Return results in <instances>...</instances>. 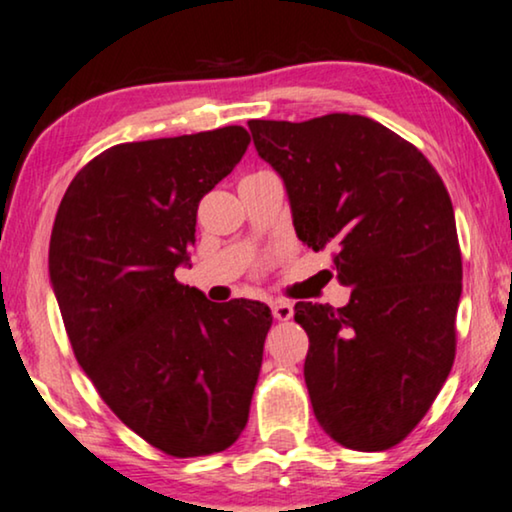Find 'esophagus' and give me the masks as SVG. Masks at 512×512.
Returning a JSON list of instances; mask_svg holds the SVG:
<instances>
[{
    "instance_id": "obj_1",
    "label": "esophagus",
    "mask_w": 512,
    "mask_h": 512,
    "mask_svg": "<svg viewBox=\"0 0 512 512\" xmlns=\"http://www.w3.org/2000/svg\"><path fill=\"white\" fill-rule=\"evenodd\" d=\"M272 315H275V320H280V322L291 320V315H294V303L272 301Z\"/></svg>"
}]
</instances>
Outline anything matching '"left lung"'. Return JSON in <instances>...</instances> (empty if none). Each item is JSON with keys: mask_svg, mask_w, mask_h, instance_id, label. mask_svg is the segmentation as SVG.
<instances>
[{"mask_svg": "<svg viewBox=\"0 0 512 512\" xmlns=\"http://www.w3.org/2000/svg\"><path fill=\"white\" fill-rule=\"evenodd\" d=\"M249 131L284 181L298 240L334 251L353 289L343 308H294L315 418L348 449L395 447L454 364L463 268L449 192L421 150L369 117L251 119Z\"/></svg>", "mask_w": 512, "mask_h": 512, "instance_id": "left-lung-1", "label": "left lung"}]
</instances>
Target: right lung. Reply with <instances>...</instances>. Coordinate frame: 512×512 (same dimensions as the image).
<instances>
[{
  "label": "right lung",
  "mask_w": 512,
  "mask_h": 512,
  "mask_svg": "<svg viewBox=\"0 0 512 512\" xmlns=\"http://www.w3.org/2000/svg\"><path fill=\"white\" fill-rule=\"evenodd\" d=\"M242 126L112 145L65 190L49 277L84 374L119 421L164 454L228 449L249 421L261 301H209L174 277L195 244L199 199L249 148Z\"/></svg>",
  "instance_id": "obj_1"
}]
</instances>
